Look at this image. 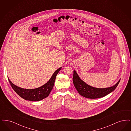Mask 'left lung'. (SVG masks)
I'll list each match as a JSON object with an SVG mask.
<instances>
[{
  "label": "left lung",
  "instance_id": "obj_1",
  "mask_svg": "<svg viewBox=\"0 0 131 131\" xmlns=\"http://www.w3.org/2000/svg\"><path fill=\"white\" fill-rule=\"evenodd\" d=\"M120 81L111 87L98 88L92 87L82 81L75 71H74L73 78L74 86L78 92L82 96L89 99L102 98L111 93L117 86Z\"/></svg>",
  "mask_w": 131,
  "mask_h": 131
}]
</instances>
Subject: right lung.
<instances>
[{
    "mask_svg": "<svg viewBox=\"0 0 131 131\" xmlns=\"http://www.w3.org/2000/svg\"><path fill=\"white\" fill-rule=\"evenodd\" d=\"M61 69V67L58 69L53 73L50 80L46 84L35 89H28L22 88L14 84L9 79L8 80L14 90L20 97L28 101H38L44 99L49 95L53 87L56 76Z\"/></svg>",
    "mask_w": 131,
    "mask_h": 131,
    "instance_id": "obj_1",
    "label": "right lung"
}]
</instances>
